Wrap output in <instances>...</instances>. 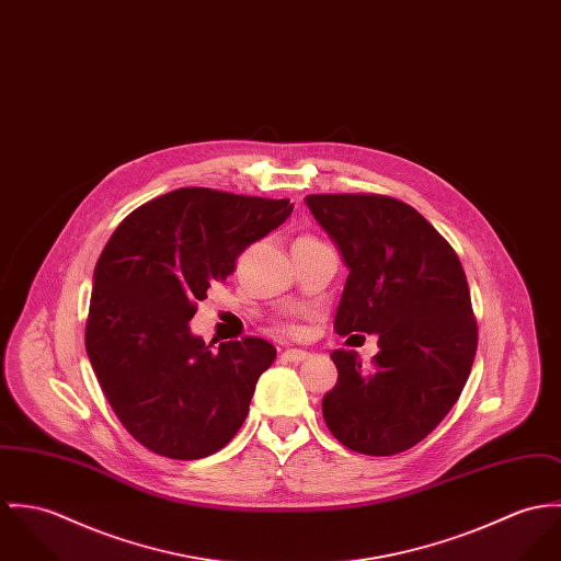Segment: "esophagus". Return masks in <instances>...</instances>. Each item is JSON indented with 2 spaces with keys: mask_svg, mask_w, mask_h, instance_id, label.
<instances>
[{
  "mask_svg": "<svg viewBox=\"0 0 561 561\" xmlns=\"http://www.w3.org/2000/svg\"><path fill=\"white\" fill-rule=\"evenodd\" d=\"M286 362H293V364H301V362H306V359H310V353L308 351H299V348H288V351H284V355H282Z\"/></svg>",
  "mask_w": 561,
  "mask_h": 561,
  "instance_id": "esophagus-1",
  "label": "esophagus"
}]
</instances>
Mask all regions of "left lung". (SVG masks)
<instances>
[{
	"label": "left lung",
	"mask_w": 561,
	"mask_h": 561,
	"mask_svg": "<svg viewBox=\"0 0 561 561\" xmlns=\"http://www.w3.org/2000/svg\"><path fill=\"white\" fill-rule=\"evenodd\" d=\"M348 277L333 329L376 333L370 368L333 351L335 387L322 398L333 436L368 456L400 454L456 404L476 359L478 327L456 251L409 204L366 193L308 195Z\"/></svg>",
	"instance_id": "obj_1"
}]
</instances>
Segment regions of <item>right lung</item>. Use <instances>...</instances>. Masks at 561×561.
Returning <instances> with one entry per match:
<instances>
[{
	"label": "right lung",
	"mask_w": 561,
	"mask_h": 561,
	"mask_svg": "<svg viewBox=\"0 0 561 561\" xmlns=\"http://www.w3.org/2000/svg\"><path fill=\"white\" fill-rule=\"evenodd\" d=\"M290 213V199L183 187L133 210L107 241L85 351L114 413L150 451L204 458L243 426L275 346L245 337L213 348L188 320L210 284Z\"/></svg>",
	"instance_id": "obj_1"
}]
</instances>
